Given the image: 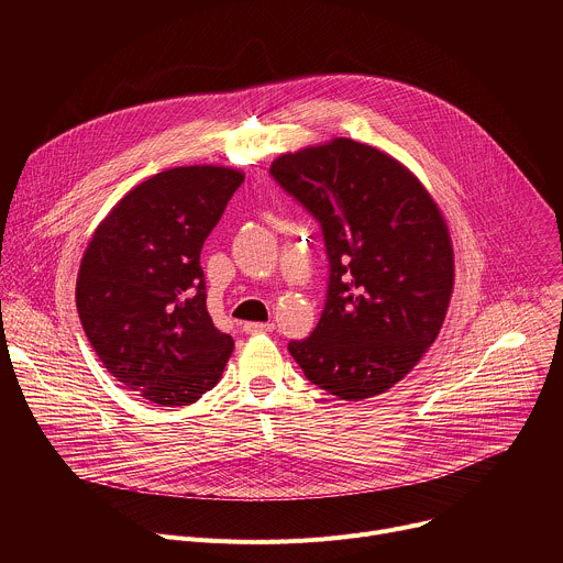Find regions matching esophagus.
<instances>
[{
    "mask_svg": "<svg viewBox=\"0 0 563 563\" xmlns=\"http://www.w3.org/2000/svg\"><path fill=\"white\" fill-rule=\"evenodd\" d=\"M245 334H267L274 332V323H243Z\"/></svg>",
    "mask_w": 563,
    "mask_h": 563,
    "instance_id": "esophagus-1",
    "label": "esophagus"
}]
</instances>
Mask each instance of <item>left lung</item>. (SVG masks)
<instances>
[{
	"label": "left lung",
	"instance_id": "8db88e82",
	"mask_svg": "<svg viewBox=\"0 0 563 563\" xmlns=\"http://www.w3.org/2000/svg\"><path fill=\"white\" fill-rule=\"evenodd\" d=\"M274 180L323 229V313L289 354L305 376L361 400L396 385L441 332L454 285L448 224L419 178L391 155L336 137L283 153Z\"/></svg>",
	"mask_w": 563,
	"mask_h": 563
}]
</instances>
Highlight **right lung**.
Listing matches in <instances>:
<instances>
[{"label":"right lung","instance_id":"1","mask_svg":"<svg viewBox=\"0 0 563 563\" xmlns=\"http://www.w3.org/2000/svg\"><path fill=\"white\" fill-rule=\"evenodd\" d=\"M243 180L216 165L159 172L109 211L82 256L85 334L109 374L155 406L196 404L233 352L207 311L200 252Z\"/></svg>","mask_w":563,"mask_h":563}]
</instances>
